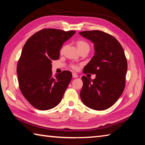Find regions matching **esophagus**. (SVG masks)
Instances as JSON below:
<instances>
[{"instance_id": "34e87169", "label": "esophagus", "mask_w": 145, "mask_h": 145, "mask_svg": "<svg viewBox=\"0 0 145 145\" xmlns=\"http://www.w3.org/2000/svg\"><path fill=\"white\" fill-rule=\"evenodd\" d=\"M72 77H73V78H77V77H78V75L76 74V73H73Z\"/></svg>"}]
</instances>
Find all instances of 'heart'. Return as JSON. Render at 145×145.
I'll list each match as a JSON object with an SVG mask.
<instances>
[{"mask_svg": "<svg viewBox=\"0 0 145 145\" xmlns=\"http://www.w3.org/2000/svg\"><path fill=\"white\" fill-rule=\"evenodd\" d=\"M77 47H78V50H79L80 52V51L84 50H89V48H90L89 45L86 42V41H83V40L78 41L77 42ZM65 46H63V47L61 48V50H60L61 53L63 52V51H64V50H65ZM70 67L73 70H76L77 68V66L75 65H72L70 66Z\"/></svg>", "mask_w": 145, "mask_h": 145, "instance_id": "obj_1", "label": "heart"}]
</instances>
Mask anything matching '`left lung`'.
I'll return each instance as SVG.
<instances>
[{
  "label": "left lung",
  "mask_w": 145,
  "mask_h": 145,
  "mask_svg": "<svg viewBox=\"0 0 145 145\" xmlns=\"http://www.w3.org/2000/svg\"><path fill=\"white\" fill-rule=\"evenodd\" d=\"M94 43L95 55L83 73L96 74L95 79L82 76L80 99L91 109L102 111L111 107L125 86L127 61L121 44L114 36L101 31L79 33Z\"/></svg>",
  "instance_id": "left-lung-1"
}]
</instances>
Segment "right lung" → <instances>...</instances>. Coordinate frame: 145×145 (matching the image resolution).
Wrapping results in <instances>:
<instances>
[{"label":"right lung","mask_w":145,"mask_h":145,"mask_svg":"<svg viewBox=\"0 0 145 145\" xmlns=\"http://www.w3.org/2000/svg\"><path fill=\"white\" fill-rule=\"evenodd\" d=\"M75 33L56 29H43L24 45L17 64L19 88L25 99L37 109L45 111L59 104L72 78L64 70L54 76L52 61L59 58L64 42Z\"/></svg>","instance_id":"1"}]
</instances>
